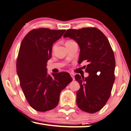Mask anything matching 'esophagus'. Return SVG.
<instances>
[{
    "instance_id": "1",
    "label": "esophagus",
    "mask_w": 131,
    "mask_h": 131,
    "mask_svg": "<svg viewBox=\"0 0 131 131\" xmlns=\"http://www.w3.org/2000/svg\"><path fill=\"white\" fill-rule=\"evenodd\" d=\"M70 75H71V77H72V78L73 79V80H74L75 79V78H74L75 75H74V74H73V73H70Z\"/></svg>"
}]
</instances>
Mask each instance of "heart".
I'll list each match as a JSON object with an SVG mask.
<instances>
[{
  "instance_id": "heart-1",
  "label": "heart",
  "mask_w": 131,
  "mask_h": 131,
  "mask_svg": "<svg viewBox=\"0 0 131 131\" xmlns=\"http://www.w3.org/2000/svg\"><path fill=\"white\" fill-rule=\"evenodd\" d=\"M70 41H68L67 42H70ZM55 47H56V45H54L53 46V49H54V48H55Z\"/></svg>"
}]
</instances>
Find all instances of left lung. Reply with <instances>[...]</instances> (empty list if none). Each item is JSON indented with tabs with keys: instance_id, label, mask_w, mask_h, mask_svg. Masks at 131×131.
<instances>
[{
	"instance_id": "8db88e82",
	"label": "left lung",
	"mask_w": 131,
	"mask_h": 131,
	"mask_svg": "<svg viewBox=\"0 0 131 131\" xmlns=\"http://www.w3.org/2000/svg\"><path fill=\"white\" fill-rule=\"evenodd\" d=\"M64 37L76 41L80 48L78 63L87 61L86 78L79 74L75 79L81 88L77 93V104L82 111L90 113L100 111L106 104L114 82L115 58L106 37L94 27L68 29Z\"/></svg>"
}]
</instances>
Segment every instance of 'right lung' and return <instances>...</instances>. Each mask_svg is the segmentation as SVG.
<instances>
[{
  "label": "right lung",
  "instance_id": "obj_1",
  "mask_svg": "<svg viewBox=\"0 0 131 131\" xmlns=\"http://www.w3.org/2000/svg\"><path fill=\"white\" fill-rule=\"evenodd\" d=\"M65 30L33 29L23 39L17 61V72L27 101L39 112L54 109L60 94L72 81L68 72H47V62L51 57L52 45Z\"/></svg>",
  "mask_w": 131,
  "mask_h": 131
}]
</instances>
